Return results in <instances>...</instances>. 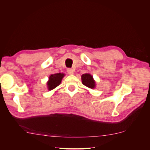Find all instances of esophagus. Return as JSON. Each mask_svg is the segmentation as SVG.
Instances as JSON below:
<instances>
[{
  "label": "esophagus",
  "instance_id": "obj_1",
  "mask_svg": "<svg viewBox=\"0 0 150 150\" xmlns=\"http://www.w3.org/2000/svg\"><path fill=\"white\" fill-rule=\"evenodd\" d=\"M67 72L68 73V74L70 75H72L74 74V70L72 69V68H68L67 70Z\"/></svg>",
  "mask_w": 150,
  "mask_h": 150
}]
</instances>
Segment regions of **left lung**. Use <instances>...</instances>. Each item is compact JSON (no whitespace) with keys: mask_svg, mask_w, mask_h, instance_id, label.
Masks as SVG:
<instances>
[{"mask_svg":"<svg viewBox=\"0 0 150 150\" xmlns=\"http://www.w3.org/2000/svg\"><path fill=\"white\" fill-rule=\"evenodd\" d=\"M81 79H82V82L86 87L91 89H94L96 87V81L94 80L93 76L91 75L90 73L83 74L81 76Z\"/></svg>","mask_w":150,"mask_h":150,"instance_id":"1","label":"left lung"}]
</instances>
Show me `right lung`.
Instances as JSON below:
<instances>
[{
    "mask_svg": "<svg viewBox=\"0 0 150 150\" xmlns=\"http://www.w3.org/2000/svg\"><path fill=\"white\" fill-rule=\"evenodd\" d=\"M65 76L63 73H57L51 74L49 77V80L47 82V87L49 91L52 90L59 86L62 82V78Z\"/></svg>",
    "mask_w": 150,
    "mask_h": 150,
    "instance_id": "right-lung-1",
    "label": "right lung"
}]
</instances>
